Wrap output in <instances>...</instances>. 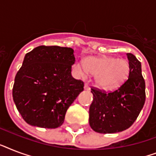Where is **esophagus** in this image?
<instances>
[{
	"mask_svg": "<svg viewBox=\"0 0 156 156\" xmlns=\"http://www.w3.org/2000/svg\"><path fill=\"white\" fill-rule=\"evenodd\" d=\"M84 89H85V90H90V87L88 86L87 83H85V85H84Z\"/></svg>",
	"mask_w": 156,
	"mask_h": 156,
	"instance_id": "1",
	"label": "esophagus"
}]
</instances>
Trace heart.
Masks as SVG:
<instances>
[{
  "label": "heart",
  "mask_w": 156,
  "mask_h": 156,
  "mask_svg": "<svg viewBox=\"0 0 156 156\" xmlns=\"http://www.w3.org/2000/svg\"><path fill=\"white\" fill-rule=\"evenodd\" d=\"M74 69L79 75L87 77L89 73L95 75V83L104 90H115L128 79L129 65L126 60L112 56H89L86 65L82 60L74 64Z\"/></svg>",
  "instance_id": "b5f03b06"
}]
</instances>
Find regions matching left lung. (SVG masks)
Returning <instances> with one entry per match:
<instances>
[{"label":"left lung","instance_id":"obj_1","mask_svg":"<svg viewBox=\"0 0 156 156\" xmlns=\"http://www.w3.org/2000/svg\"><path fill=\"white\" fill-rule=\"evenodd\" d=\"M129 65L128 80L113 92L91 89L93 101L89 109V124L100 133H114L129 128L143 109L146 100L145 81L141 62L126 54Z\"/></svg>","mask_w":156,"mask_h":156}]
</instances>
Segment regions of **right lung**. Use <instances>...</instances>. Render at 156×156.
I'll use <instances>...</instances> for the list:
<instances>
[{"label":"right lung","instance_id":"1","mask_svg":"<svg viewBox=\"0 0 156 156\" xmlns=\"http://www.w3.org/2000/svg\"><path fill=\"white\" fill-rule=\"evenodd\" d=\"M74 62L71 48L39 46L26 54L14 79L13 99L27 123L47 129L63 124L84 87L71 74Z\"/></svg>","mask_w":156,"mask_h":156}]
</instances>
